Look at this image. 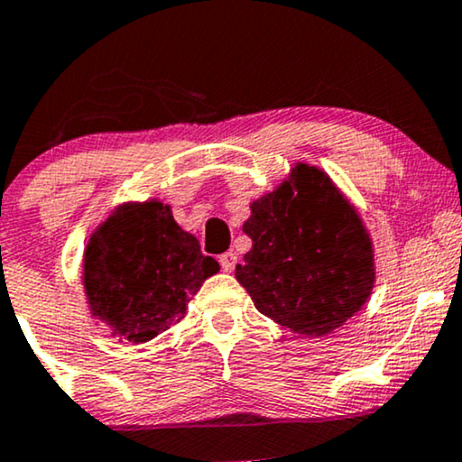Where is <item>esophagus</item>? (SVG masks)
<instances>
[{"label": "esophagus", "instance_id": "1", "mask_svg": "<svg viewBox=\"0 0 462 462\" xmlns=\"http://www.w3.org/2000/svg\"><path fill=\"white\" fill-rule=\"evenodd\" d=\"M219 263H221V269H224V272H235V267H236V263H238V256L235 252H226V254H221L219 256Z\"/></svg>", "mask_w": 462, "mask_h": 462}]
</instances>
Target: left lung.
Instances as JSON below:
<instances>
[{"instance_id": "left-lung-1", "label": "left lung", "mask_w": 462, "mask_h": 462, "mask_svg": "<svg viewBox=\"0 0 462 462\" xmlns=\"http://www.w3.org/2000/svg\"><path fill=\"white\" fill-rule=\"evenodd\" d=\"M243 232L252 249L236 264V280L264 317L289 330L323 337L371 295V238L321 169L298 162L289 180L254 201Z\"/></svg>"}]
</instances>
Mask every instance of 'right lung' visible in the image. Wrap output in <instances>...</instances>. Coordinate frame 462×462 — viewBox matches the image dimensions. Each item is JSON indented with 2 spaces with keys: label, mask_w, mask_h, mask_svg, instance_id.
<instances>
[{
  "label": "right lung",
  "mask_w": 462,
  "mask_h": 462,
  "mask_svg": "<svg viewBox=\"0 0 462 462\" xmlns=\"http://www.w3.org/2000/svg\"><path fill=\"white\" fill-rule=\"evenodd\" d=\"M219 272L199 241L158 199L124 204L84 249V291L93 317L119 341L145 343L178 323L201 282Z\"/></svg>",
  "instance_id": "obj_1"
}]
</instances>
